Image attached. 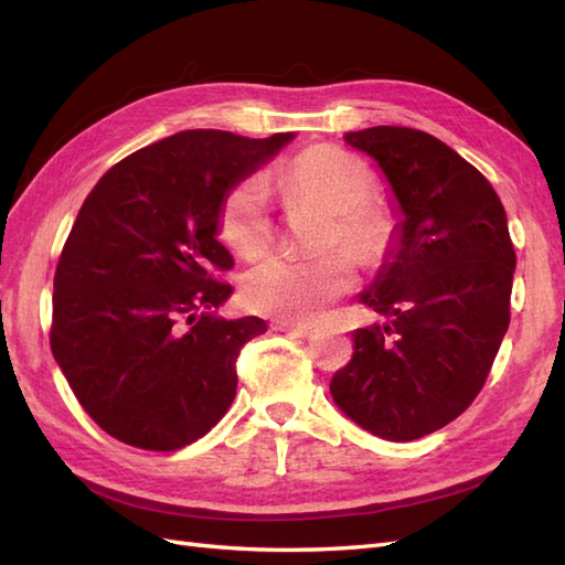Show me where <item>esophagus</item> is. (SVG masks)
Returning <instances> with one entry per match:
<instances>
[{
  "label": "esophagus",
  "mask_w": 565,
  "mask_h": 565,
  "mask_svg": "<svg viewBox=\"0 0 565 565\" xmlns=\"http://www.w3.org/2000/svg\"><path fill=\"white\" fill-rule=\"evenodd\" d=\"M271 330L276 332H291L296 338H310V334L316 332L313 326H301V322H286V320H276Z\"/></svg>",
  "instance_id": "obj_1"
}]
</instances>
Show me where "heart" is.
I'll return each mask as SVG.
<instances>
[{"label":"heart","instance_id":"1","mask_svg":"<svg viewBox=\"0 0 565 565\" xmlns=\"http://www.w3.org/2000/svg\"><path fill=\"white\" fill-rule=\"evenodd\" d=\"M274 184L289 209L313 203L328 211L316 233L313 257L271 255L243 279V298L257 313L310 322L354 286V262L366 269L386 264L401 243V218L388 201L371 196V167L334 146H310L276 167ZM218 233L239 257H257L274 243V218L259 177H245L225 191ZM355 259L352 260L351 257Z\"/></svg>","mask_w":565,"mask_h":565}]
</instances>
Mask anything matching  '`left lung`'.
Masks as SVG:
<instances>
[{"mask_svg": "<svg viewBox=\"0 0 565 565\" xmlns=\"http://www.w3.org/2000/svg\"><path fill=\"white\" fill-rule=\"evenodd\" d=\"M388 177L401 245L362 301L388 326L352 332L334 403L356 425L411 441L449 425L486 386L510 326L514 245L488 179L425 130L374 126L344 134Z\"/></svg>", "mask_w": 565, "mask_h": 565, "instance_id": "8db88e82", "label": "left lung"}]
</instances>
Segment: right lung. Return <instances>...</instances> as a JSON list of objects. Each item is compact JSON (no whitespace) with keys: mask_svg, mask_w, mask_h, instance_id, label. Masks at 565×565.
Masks as SVG:
<instances>
[{"mask_svg":"<svg viewBox=\"0 0 565 565\" xmlns=\"http://www.w3.org/2000/svg\"><path fill=\"white\" fill-rule=\"evenodd\" d=\"M291 138L182 130L116 162L84 199L53 279L51 350L106 435L174 451L227 413L235 359L267 322L211 313L233 294L221 201Z\"/></svg>","mask_w":565,"mask_h":565,"instance_id":"obj_1","label":"right lung"}]
</instances>
